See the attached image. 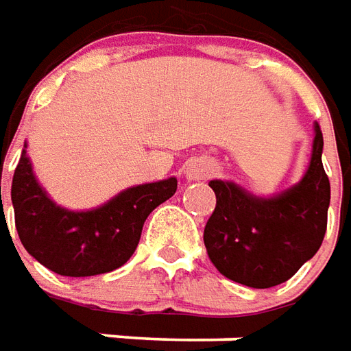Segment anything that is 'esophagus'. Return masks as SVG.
<instances>
[{"label": "esophagus", "instance_id": "34e87169", "mask_svg": "<svg viewBox=\"0 0 351 351\" xmlns=\"http://www.w3.org/2000/svg\"><path fill=\"white\" fill-rule=\"evenodd\" d=\"M215 173V165L207 161V159H195L192 165L188 167L186 175L190 176L192 180H203V178H209Z\"/></svg>", "mask_w": 351, "mask_h": 351}]
</instances>
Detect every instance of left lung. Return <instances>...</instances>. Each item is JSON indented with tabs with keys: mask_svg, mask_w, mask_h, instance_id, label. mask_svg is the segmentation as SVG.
Segmentation results:
<instances>
[{
	"mask_svg": "<svg viewBox=\"0 0 351 351\" xmlns=\"http://www.w3.org/2000/svg\"><path fill=\"white\" fill-rule=\"evenodd\" d=\"M315 123L312 159L302 180L271 197H256L228 180H210L217 207L203 241L215 268L235 283L269 289L285 283L319 251L330 203Z\"/></svg>",
	"mask_w": 351,
	"mask_h": 351,
	"instance_id": "obj_1",
	"label": "left lung"
}]
</instances>
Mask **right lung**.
Here are the masks:
<instances>
[{"label": "right lung", "instance_id": "right-lung-1", "mask_svg": "<svg viewBox=\"0 0 351 351\" xmlns=\"http://www.w3.org/2000/svg\"><path fill=\"white\" fill-rule=\"evenodd\" d=\"M175 192L176 178L171 176L127 188L97 209L68 210L39 186L24 144L11 199L24 249L55 274L89 278L123 266L133 256L148 215Z\"/></svg>", "mask_w": 351, "mask_h": 351}]
</instances>
